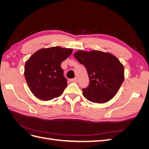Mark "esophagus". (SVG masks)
Returning a JSON list of instances; mask_svg holds the SVG:
<instances>
[{
	"label": "esophagus",
	"instance_id": "esophagus-1",
	"mask_svg": "<svg viewBox=\"0 0 149 149\" xmlns=\"http://www.w3.org/2000/svg\"><path fill=\"white\" fill-rule=\"evenodd\" d=\"M70 81H71V82H73V83H77V82H78V78H76V77H75V78H73V79H70Z\"/></svg>",
	"mask_w": 149,
	"mask_h": 149
}]
</instances>
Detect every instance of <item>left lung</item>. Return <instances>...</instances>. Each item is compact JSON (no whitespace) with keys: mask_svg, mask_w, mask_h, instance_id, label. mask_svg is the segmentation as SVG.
I'll list each match as a JSON object with an SVG mask.
<instances>
[{"mask_svg":"<svg viewBox=\"0 0 149 149\" xmlns=\"http://www.w3.org/2000/svg\"><path fill=\"white\" fill-rule=\"evenodd\" d=\"M74 56L86 67L89 78V86L83 89V96L95 103H104L113 98L124 79V66L118 58L98 50H79Z\"/></svg>","mask_w":149,"mask_h":149,"instance_id":"obj_1","label":"left lung"}]
</instances>
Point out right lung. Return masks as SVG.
I'll list each match as a JSON object with an SVG mask.
<instances>
[{"mask_svg": "<svg viewBox=\"0 0 149 149\" xmlns=\"http://www.w3.org/2000/svg\"><path fill=\"white\" fill-rule=\"evenodd\" d=\"M73 49L54 47L42 48L26 61L24 75L33 95L43 101L59 97L67 86L61 63Z\"/></svg>", "mask_w": 149, "mask_h": 149, "instance_id": "add662e5", "label": "right lung"}]
</instances>
